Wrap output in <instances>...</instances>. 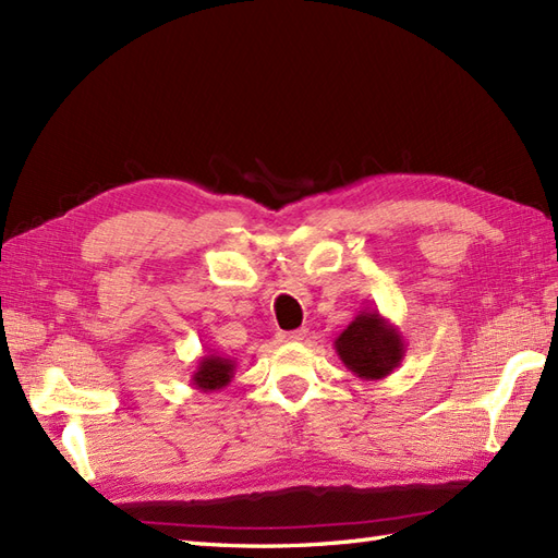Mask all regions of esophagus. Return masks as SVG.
Here are the masks:
<instances>
[{"mask_svg":"<svg viewBox=\"0 0 558 558\" xmlns=\"http://www.w3.org/2000/svg\"><path fill=\"white\" fill-rule=\"evenodd\" d=\"M304 337H306L304 327H302V330H292V332H278L280 341H302Z\"/></svg>","mask_w":558,"mask_h":558,"instance_id":"1","label":"esophagus"}]
</instances>
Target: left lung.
<instances>
[{"mask_svg":"<svg viewBox=\"0 0 558 558\" xmlns=\"http://www.w3.org/2000/svg\"><path fill=\"white\" fill-rule=\"evenodd\" d=\"M335 351L355 377L377 381L403 363L405 339L379 311L363 308L335 339Z\"/></svg>","mask_w":558,"mask_h":558,"instance_id":"1","label":"left lung"}]
</instances>
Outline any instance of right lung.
I'll return each mask as SVG.
<instances>
[{
	"label": "right lung",
	"instance_id": "add662e5",
	"mask_svg": "<svg viewBox=\"0 0 558 558\" xmlns=\"http://www.w3.org/2000/svg\"><path fill=\"white\" fill-rule=\"evenodd\" d=\"M233 375H235V361L217 351H209L197 361L195 373L191 375V387L203 393L221 391L233 381Z\"/></svg>",
	"mask_w": 558,
	"mask_h": 558
}]
</instances>
